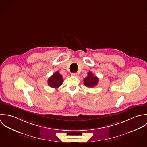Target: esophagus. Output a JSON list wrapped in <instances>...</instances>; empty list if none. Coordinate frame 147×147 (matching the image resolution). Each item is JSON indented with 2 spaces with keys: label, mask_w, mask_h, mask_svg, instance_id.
Here are the masks:
<instances>
[{
  "label": "esophagus",
  "mask_w": 147,
  "mask_h": 147,
  "mask_svg": "<svg viewBox=\"0 0 147 147\" xmlns=\"http://www.w3.org/2000/svg\"><path fill=\"white\" fill-rule=\"evenodd\" d=\"M71 76H75V77H76V76H77V73H71Z\"/></svg>",
  "instance_id": "34e87169"
}]
</instances>
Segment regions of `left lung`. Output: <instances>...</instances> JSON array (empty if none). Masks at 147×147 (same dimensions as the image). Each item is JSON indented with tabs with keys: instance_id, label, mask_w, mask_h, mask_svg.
<instances>
[{
	"instance_id": "obj_1",
	"label": "left lung",
	"mask_w": 147,
	"mask_h": 147,
	"mask_svg": "<svg viewBox=\"0 0 147 147\" xmlns=\"http://www.w3.org/2000/svg\"><path fill=\"white\" fill-rule=\"evenodd\" d=\"M88 76L84 80V85L89 88L96 86L99 82V78L96 76H94L92 72H88Z\"/></svg>"
}]
</instances>
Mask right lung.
Segmentation results:
<instances>
[{
    "label": "right lung",
    "mask_w": 147,
    "mask_h": 147,
    "mask_svg": "<svg viewBox=\"0 0 147 147\" xmlns=\"http://www.w3.org/2000/svg\"><path fill=\"white\" fill-rule=\"evenodd\" d=\"M63 81L62 75L59 74V71H56L48 78V84L51 88H58L63 83Z\"/></svg>",
    "instance_id": "obj_1"
}]
</instances>
